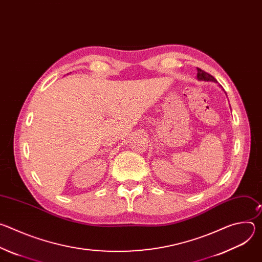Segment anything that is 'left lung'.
<instances>
[{"mask_svg":"<svg viewBox=\"0 0 262 262\" xmlns=\"http://www.w3.org/2000/svg\"><path fill=\"white\" fill-rule=\"evenodd\" d=\"M197 78L199 80H204V81H213L215 82V79L211 76V74H209L208 72L204 71L203 69L197 67Z\"/></svg>","mask_w":262,"mask_h":262,"instance_id":"obj_1","label":"left lung"}]
</instances>
